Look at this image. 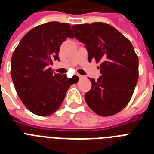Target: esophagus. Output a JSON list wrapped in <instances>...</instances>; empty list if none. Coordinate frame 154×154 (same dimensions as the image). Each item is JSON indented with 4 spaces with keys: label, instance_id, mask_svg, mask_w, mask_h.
<instances>
[{
    "label": "esophagus",
    "instance_id": "34e87169",
    "mask_svg": "<svg viewBox=\"0 0 154 154\" xmlns=\"http://www.w3.org/2000/svg\"><path fill=\"white\" fill-rule=\"evenodd\" d=\"M78 77H79L80 79H82V78H84V76H82V75H77Z\"/></svg>",
    "mask_w": 154,
    "mask_h": 154
}]
</instances>
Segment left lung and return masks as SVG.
<instances>
[{"instance_id":"8db88e82","label":"left lung","mask_w":154,"mask_h":154,"mask_svg":"<svg viewBox=\"0 0 154 154\" xmlns=\"http://www.w3.org/2000/svg\"><path fill=\"white\" fill-rule=\"evenodd\" d=\"M72 29L86 48L89 62H101V76L97 81L89 79L87 105L101 116L116 114L130 101L138 79V57L131 42L105 23L72 25Z\"/></svg>"}]
</instances>
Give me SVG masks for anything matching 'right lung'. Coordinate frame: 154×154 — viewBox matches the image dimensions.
<instances>
[{
  "label": "right lung",
  "mask_w": 154,
  "mask_h": 154,
  "mask_svg": "<svg viewBox=\"0 0 154 154\" xmlns=\"http://www.w3.org/2000/svg\"><path fill=\"white\" fill-rule=\"evenodd\" d=\"M74 37L69 24L57 21L33 28L23 37L11 60V77L18 96L34 114L48 116L64 101L71 78L49 66L60 60L58 52L67 37Z\"/></svg>",
  "instance_id": "add662e5"
}]
</instances>
